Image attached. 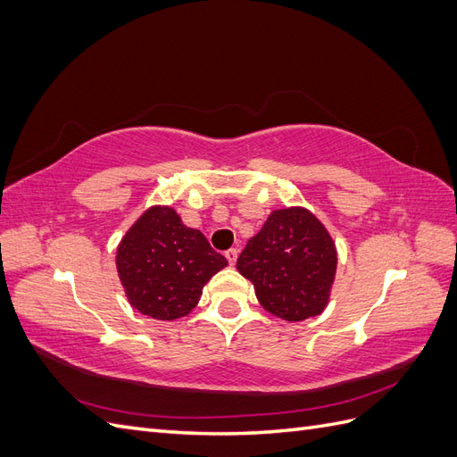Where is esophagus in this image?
<instances>
[{
	"label": "esophagus",
	"instance_id": "1",
	"mask_svg": "<svg viewBox=\"0 0 457 457\" xmlns=\"http://www.w3.org/2000/svg\"><path fill=\"white\" fill-rule=\"evenodd\" d=\"M225 257H227L230 265H234V262H237V259H238V250H234V247H232V250H227Z\"/></svg>",
	"mask_w": 457,
	"mask_h": 457
}]
</instances>
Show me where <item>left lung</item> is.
I'll list each match as a JSON object with an SVG mask.
<instances>
[{"instance_id": "1", "label": "left lung", "mask_w": 457, "mask_h": 457, "mask_svg": "<svg viewBox=\"0 0 457 457\" xmlns=\"http://www.w3.org/2000/svg\"><path fill=\"white\" fill-rule=\"evenodd\" d=\"M336 267L334 240L303 207L272 212L237 261L262 309L287 322L307 320L326 309Z\"/></svg>"}]
</instances>
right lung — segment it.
Here are the masks:
<instances>
[{
  "instance_id": "add662e5",
  "label": "right lung",
  "mask_w": 457,
  "mask_h": 457,
  "mask_svg": "<svg viewBox=\"0 0 457 457\" xmlns=\"http://www.w3.org/2000/svg\"><path fill=\"white\" fill-rule=\"evenodd\" d=\"M116 265L131 307L175 320L196 307L202 287L227 267L204 234L183 225L171 207H150L118 245Z\"/></svg>"
}]
</instances>
